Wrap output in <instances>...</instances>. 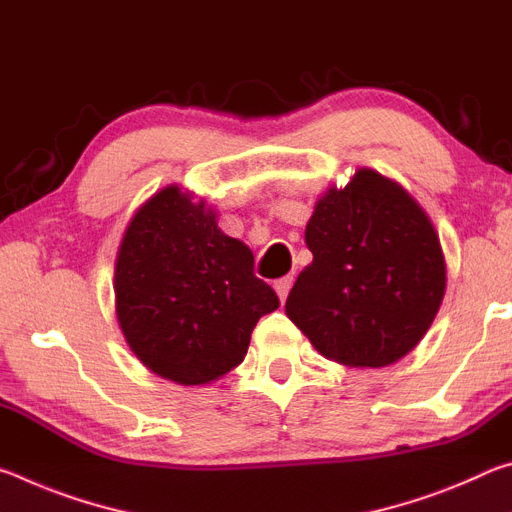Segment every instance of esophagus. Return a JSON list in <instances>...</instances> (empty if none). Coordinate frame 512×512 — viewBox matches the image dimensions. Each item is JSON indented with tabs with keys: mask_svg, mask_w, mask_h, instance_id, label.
Wrapping results in <instances>:
<instances>
[{
	"mask_svg": "<svg viewBox=\"0 0 512 512\" xmlns=\"http://www.w3.org/2000/svg\"><path fill=\"white\" fill-rule=\"evenodd\" d=\"M291 287H293V275H287V277H280V280H275V291H277V296H280L282 302L287 300Z\"/></svg>",
	"mask_w": 512,
	"mask_h": 512,
	"instance_id": "34e87169",
	"label": "esophagus"
}]
</instances>
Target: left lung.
Here are the masks:
<instances>
[{"instance_id":"8db88e82","label":"left lung","mask_w":512,"mask_h":512,"mask_svg":"<svg viewBox=\"0 0 512 512\" xmlns=\"http://www.w3.org/2000/svg\"><path fill=\"white\" fill-rule=\"evenodd\" d=\"M314 262L287 298V316L323 357L391 366L427 334L445 296L436 230L411 194L372 169L327 189L305 230Z\"/></svg>"}]
</instances>
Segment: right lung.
Listing matches in <instances>:
<instances>
[{
  "label": "right lung",
  "instance_id": "add662e5",
  "mask_svg": "<svg viewBox=\"0 0 512 512\" xmlns=\"http://www.w3.org/2000/svg\"><path fill=\"white\" fill-rule=\"evenodd\" d=\"M253 266L250 248L223 235L203 201L176 185L146 201L115 264L119 327L137 359L187 386L237 368L257 320L280 307Z\"/></svg>",
  "mask_w": 512,
  "mask_h": 512
}]
</instances>
